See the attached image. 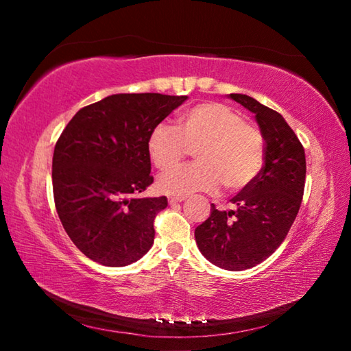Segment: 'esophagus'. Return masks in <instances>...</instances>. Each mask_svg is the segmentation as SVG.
<instances>
[{
  "instance_id": "esophagus-1",
  "label": "esophagus",
  "mask_w": 351,
  "mask_h": 351,
  "mask_svg": "<svg viewBox=\"0 0 351 351\" xmlns=\"http://www.w3.org/2000/svg\"><path fill=\"white\" fill-rule=\"evenodd\" d=\"M184 199H186V197H170V198H169V204H170V206H175V204H178V203H182Z\"/></svg>"
}]
</instances>
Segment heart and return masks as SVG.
<instances>
[{
    "label": "heart",
    "instance_id": "1",
    "mask_svg": "<svg viewBox=\"0 0 351 351\" xmlns=\"http://www.w3.org/2000/svg\"><path fill=\"white\" fill-rule=\"evenodd\" d=\"M198 146L197 163L172 171L189 147ZM147 153L161 171L158 190L170 197L240 192L257 180L265 164V139L239 111L219 102H203L178 117V125L158 123L147 138Z\"/></svg>",
    "mask_w": 351,
    "mask_h": 351
}]
</instances>
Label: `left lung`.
<instances>
[{"label":"left lung","mask_w":351,"mask_h":351,"mask_svg":"<svg viewBox=\"0 0 351 351\" xmlns=\"http://www.w3.org/2000/svg\"><path fill=\"white\" fill-rule=\"evenodd\" d=\"M229 97L255 114L265 139V164L257 180L230 199L232 210L210 206V217L195 229V240L210 263L243 271L268 258L288 235L304 197L306 161L282 114L246 94Z\"/></svg>","instance_id":"8db88e82"}]
</instances>
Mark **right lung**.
I'll list each match as a JSON object with an SVG mask.
<instances>
[{"mask_svg": "<svg viewBox=\"0 0 351 351\" xmlns=\"http://www.w3.org/2000/svg\"><path fill=\"white\" fill-rule=\"evenodd\" d=\"M187 96L112 94L75 112L52 158L58 218L80 252L127 266L148 252L167 198H139L153 182L147 138Z\"/></svg>", "mask_w": 351, "mask_h": 351, "instance_id": "add662e5", "label": "right lung"}]
</instances>
